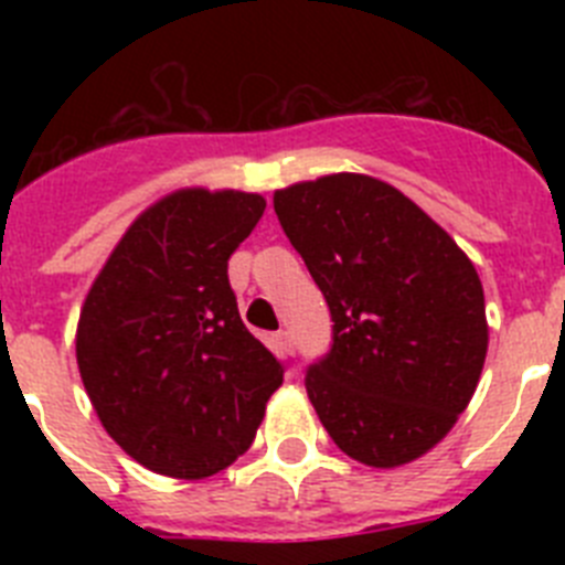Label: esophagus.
Returning <instances> with one entry per match:
<instances>
[{
  "label": "esophagus",
  "instance_id": "34e87169",
  "mask_svg": "<svg viewBox=\"0 0 565 565\" xmlns=\"http://www.w3.org/2000/svg\"><path fill=\"white\" fill-rule=\"evenodd\" d=\"M271 339L274 344H277L279 353H294V337L288 331H277Z\"/></svg>",
  "mask_w": 565,
  "mask_h": 565
}]
</instances>
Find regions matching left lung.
<instances>
[{
    "instance_id": "8db88e82",
    "label": "left lung",
    "mask_w": 565,
    "mask_h": 565,
    "mask_svg": "<svg viewBox=\"0 0 565 565\" xmlns=\"http://www.w3.org/2000/svg\"><path fill=\"white\" fill-rule=\"evenodd\" d=\"M274 212L331 311V348L306 371L322 427L367 467L424 456L481 379L476 266L411 198L367 174L279 189Z\"/></svg>"
}]
</instances>
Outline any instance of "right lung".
Wrapping results in <instances>:
<instances>
[{"instance_id":"right-lung-1","label":"right lung","mask_w":565,"mask_h":565,"mask_svg":"<svg viewBox=\"0 0 565 565\" xmlns=\"http://www.w3.org/2000/svg\"><path fill=\"white\" fill-rule=\"evenodd\" d=\"M259 194L183 189L138 217L84 299L76 359L104 430L169 478H209L252 447L286 362L243 326L228 257Z\"/></svg>"}]
</instances>
